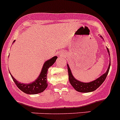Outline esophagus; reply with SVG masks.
Wrapping results in <instances>:
<instances>
[{
  "label": "esophagus",
  "instance_id": "obj_1",
  "mask_svg": "<svg viewBox=\"0 0 120 120\" xmlns=\"http://www.w3.org/2000/svg\"><path fill=\"white\" fill-rule=\"evenodd\" d=\"M60 56H64V54H62V53H61V54H60Z\"/></svg>",
  "mask_w": 120,
  "mask_h": 120
}]
</instances>
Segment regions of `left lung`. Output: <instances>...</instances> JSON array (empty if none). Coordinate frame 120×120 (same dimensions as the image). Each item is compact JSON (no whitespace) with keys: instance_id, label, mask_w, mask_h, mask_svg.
Returning a JSON list of instances; mask_svg holds the SVG:
<instances>
[{"instance_id":"8db88e82","label":"left lung","mask_w":120,"mask_h":120,"mask_svg":"<svg viewBox=\"0 0 120 120\" xmlns=\"http://www.w3.org/2000/svg\"><path fill=\"white\" fill-rule=\"evenodd\" d=\"M107 51H108L109 54L110 55L109 50L107 48ZM68 75H69V79L70 83L71 84L73 87L77 91L80 92H90L92 91H95L102 84L103 81L105 80V79L108 75L110 67V62L109 65L108 69L105 73L103 74V75L97 79V80H94L93 81H91L90 82H82L81 81H79L76 80L75 77L73 76L71 74V70L69 67V65H68Z\"/></svg>"}]
</instances>
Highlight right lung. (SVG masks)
Returning <instances> with one entry per match:
<instances>
[{
	"instance_id": "obj_1",
	"label": "right lung",
	"mask_w": 120,
	"mask_h": 120,
	"mask_svg": "<svg viewBox=\"0 0 120 120\" xmlns=\"http://www.w3.org/2000/svg\"><path fill=\"white\" fill-rule=\"evenodd\" d=\"M15 41V40L14 42ZM57 59V56H54L51 59L47 60L44 64L42 68L41 73L39 75V77L36 81H33L30 84H23L19 82L18 81L13 77L11 75L12 79L14 81L15 84L17 87L27 94H36L43 92L47 87V70L50 66H51L55 63V60Z\"/></svg>"
}]
</instances>
